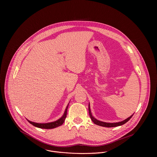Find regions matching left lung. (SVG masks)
Instances as JSON below:
<instances>
[{
    "instance_id": "obj_1",
    "label": "left lung",
    "mask_w": 157,
    "mask_h": 157,
    "mask_svg": "<svg viewBox=\"0 0 157 157\" xmlns=\"http://www.w3.org/2000/svg\"><path fill=\"white\" fill-rule=\"evenodd\" d=\"M89 113H90V119L92 120V121L94 122V124L100 126H103V127H107V128H111V127H117V126H119L121 125H123L124 124H125L126 122H128L133 116V115H132L131 117H129V118H128L127 119L120 121V122H118V123H106V122H103V121H100L99 120H97V119H95L92 115L90 112V105H89Z\"/></svg>"
}]
</instances>
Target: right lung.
<instances>
[{
	"instance_id": "right-lung-1",
	"label": "right lung",
	"mask_w": 157,
	"mask_h": 157,
	"mask_svg": "<svg viewBox=\"0 0 157 157\" xmlns=\"http://www.w3.org/2000/svg\"><path fill=\"white\" fill-rule=\"evenodd\" d=\"M68 105H69V104L67 105V106L66 108L65 111L63 115L62 116V117H61L60 119H59L58 120H57L56 121L51 122V123H37L32 122V121H29V120H28V121L30 124H33V126H34L36 127H37V128H42V129H53V128L59 127V126H61L64 123V121L65 120V118H66L67 115Z\"/></svg>"
}]
</instances>
